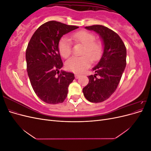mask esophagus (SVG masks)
Instances as JSON below:
<instances>
[{"label":"esophagus","mask_w":151,"mask_h":151,"mask_svg":"<svg viewBox=\"0 0 151 151\" xmlns=\"http://www.w3.org/2000/svg\"><path fill=\"white\" fill-rule=\"evenodd\" d=\"M75 77H76V79H79V77H81V76L79 75V74H76V75H75Z\"/></svg>","instance_id":"1"}]
</instances>
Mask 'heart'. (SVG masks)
<instances>
[{"label":"heart","instance_id":"1","mask_svg":"<svg viewBox=\"0 0 151 151\" xmlns=\"http://www.w3.org/2000/svg\"><path fill=\"white\" fill-rule=\"evenodd\" d=\"M71 39L75 42L84 45L81 57H73L67 61V69L74 72H82L88 68L93 61L98 60L103 52V44L99 40H95L94 34L89 31H80L73 33ZM58 50L60 54L65 58H67L72 53L71 42L66 36L62 37L58 42Z\"/></svg>","mask_w":151,"mask_h":151}]
</instances>
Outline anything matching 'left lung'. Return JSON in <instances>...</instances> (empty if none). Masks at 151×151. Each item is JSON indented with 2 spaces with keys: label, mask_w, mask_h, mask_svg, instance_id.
Returning a JSON list of instances; mask_svg holds the SVG:
<instances>
[{
  "label": "left lung",
  "mask_w": 151,
  "mask_h": 151,
  "mask_svg": "<svg viewBox=\"0 0 151 151\" xmlns=\"http://www.w3.org/2000/svg\"><path fill=\"white\" fill-rule=\"evenodd\" d=\"M85 28L96 32L103 41V56L93 68L96 74L88 76L89 83L83 89L89 101L100 103L116 91L126 67L127 50L119 35L107 27L93 25Z\"/></svg>",
  "instance_id": "1"
}]
</instances>
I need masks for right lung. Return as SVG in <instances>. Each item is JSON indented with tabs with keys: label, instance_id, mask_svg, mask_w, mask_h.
Instances as JSON below:
<instances>
[{
	"label": "right lung",
	"instance_id": "1",
	"mask_svg": "<svg viewBox=\"0 0 151 151\" xmlns=\"http://www.w3.org/2000/svg\"><path fill=\"white\" fill-rule=\"evenodd\" d=\"M78 28L48 21L36 29L28 45L26 59L30 83L37 96L45 103H61L67 96L68 86L75 77L71 72L60 73L63 62L58 45L63 35Z\"/></svg>",
	"mask_w": 151,
	"mask_h": 151
}]
</instances>
